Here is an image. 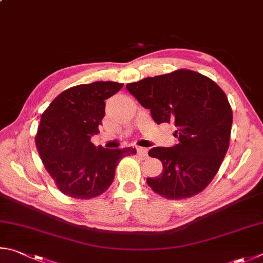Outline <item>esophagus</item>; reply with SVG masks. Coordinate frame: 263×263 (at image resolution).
<instances>
[{"instance_id": "1", "label": "esophagus", "mask_w": 263, "mask_h": 263, "mask_svg": "<svg viewBox=\"0 0 263 263\" xmlns=\"http://www.w3.org/2000/svg\"><path fill=\"white\" fill-rule=\"evenodd\" d=\"M136 151H137V155L142 158H145L146 156H148V149L145 148H141V146H139V148H136Z\"/></svg>"}]
</instances>
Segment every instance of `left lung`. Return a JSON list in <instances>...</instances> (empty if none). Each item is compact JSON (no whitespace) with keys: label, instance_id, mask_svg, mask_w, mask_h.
<instances>
[{"label":"left lung","instance_id":"obj_1","mask_svg":"<svg viewBox=\"0 0 263 263\" xmlns=\"http://www.w3.org/2000/svg\"><path fill=\"white\" fill-rule=\"evenodd\" d=\"M127 90L156 123H174L178 144L156 146L149 156L158 158L163 171L146 183L167 200L199 194L213 180L227 155L232 109L224 91L201 73L179 69L165 75L129 83Z\"/></svg>","mask_w":263,"mask_h":263}]
</instances>
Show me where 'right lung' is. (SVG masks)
Listing matches in <instances>:
<instances>
[{
	"mask_svg": "<svg viewBox=\"0 0 263 263\" xmlns=\"http://www.w3.org/2000/svg\"><path fill=\"white\" fill-rule=\"evenodd\" d=\"M122 86L109 81L72 86L41 115L36 150L64 195L89 200L103 194L112 185L120 159L136 154L134 148L105 149L91 142L105 117V100Z\"/></svg>",
	"mask_w": 263,
	"mask_h": 263,
	"instance_id": "obj_1",
	"label": "right lung"
}]
</instances>
